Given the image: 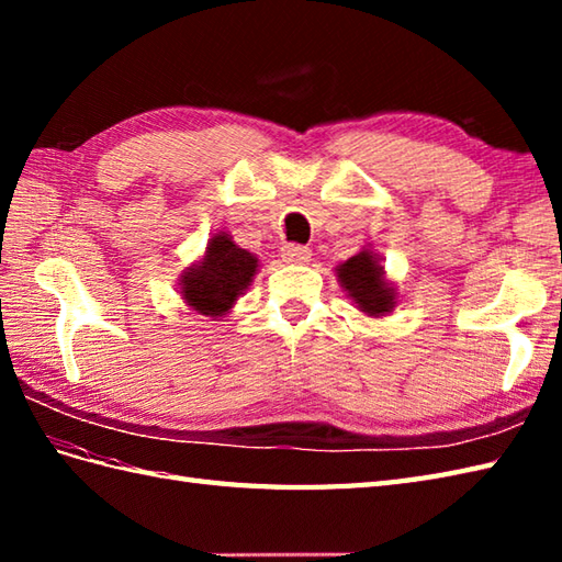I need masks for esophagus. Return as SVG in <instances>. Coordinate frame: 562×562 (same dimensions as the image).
Wrapping results in <instances>:
<instances>
[{
	"label": "esophagus",
	"mask_w": 562,
	"mask_h": 562,
	"mask_svg": "<svg viewBox=\"0 0 562 562\" xmlns=\"http://www.w3.org/2000/svg\"><path fill=\"white\" fill-rule=\"evenodd\" d=\"M282 258L284 262H292V266H304V262L312 260V250L300 244H288L282 246Z\"/></svg>",
	"instance_id": "obj_1"
}]
</instances>
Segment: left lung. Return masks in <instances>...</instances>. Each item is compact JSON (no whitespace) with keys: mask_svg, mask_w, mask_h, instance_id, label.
Returning a JSON list of instances; mask_svg holds the SVG:
<instances>
[{"mask_svg":"<svg viewBox=\"0 0 562 562\" xmlns=\"http://www.w3.org/2000/svg\"><path fill=\"white\" fill-rule=\"evenodd\" d=\"M336 278L355 306L367 316H386L398 304V292L386 280L381 258L372 248H362L360 254L336 266Z\"/></svg>","mask_w":562,"mask_h":562,"instance_id":"8db88e82","label":"left lung"}]
</instances>
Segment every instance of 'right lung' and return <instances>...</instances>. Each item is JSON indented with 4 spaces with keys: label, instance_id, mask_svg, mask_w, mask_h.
I'll return each instance as SVG.
<instances>
[{
    "label": "right lung",
    "instance_id": "right-lung-1",
    "mask_svg": "<svg viewBox=\"0 0 562 562\" xmlns=\"http://www.w3.org/2000/svg\"><path fill=\"white\" fill-rule=\"evenodd\" d=\"M258 272V258L250 250L236 246L234 238L220 232L214 234L205 256L181 274V296L200 316L222 318L234 308L248 284Z\"/></svg>",
    "mask_w": 562,
    "mask_h": 562
}]
</instances>
